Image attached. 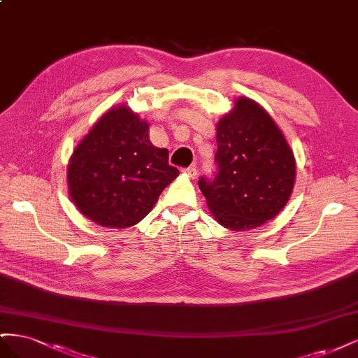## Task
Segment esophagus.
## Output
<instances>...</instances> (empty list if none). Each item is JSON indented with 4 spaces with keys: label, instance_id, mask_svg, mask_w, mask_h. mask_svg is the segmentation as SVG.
<instances>
[{
    "label": "esophagus",
    "instance_id": "obj_1",
    "mask_svg": "<svg viewBox=\"0 0 358 358\" xmlns=\"http://www.w3.org/2000/svg\"><path fill=\"white\" fill-rule=\"evenodd\" d=\"M183 173H185V175H187L188 178L196 179V176H197V169L194 167V166H189V167H187V169H183Z\"/></svg>",
    "mask_w": 358,
    "mask_h": 358
}]
</instances>
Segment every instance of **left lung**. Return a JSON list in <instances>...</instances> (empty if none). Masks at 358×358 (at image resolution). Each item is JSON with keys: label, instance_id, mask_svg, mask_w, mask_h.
<instances>
[{"label": "left lung", "instance_id": "1", "mask_svg": "<svg viewBox=\"0 0 358 358\" xmlns=\"http://www.w3.org/2000/svg\"><path fill=\"white\" fill-rule=\"evenodd\" d=\"M213 178L199 187L215 220L234 231L252 230L287 204L296 179V161L268 113L249 99L216 125Z\"/></svg>", "mask_w": 358, "mask_h": 358}]
</instances>
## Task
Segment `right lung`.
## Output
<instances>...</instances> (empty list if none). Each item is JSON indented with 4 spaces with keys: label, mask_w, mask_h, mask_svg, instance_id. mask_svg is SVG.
I'll return each mask as SVG.
<instances>
[{
    "label": "right lung",
    "mask_w": 358,
    "mask_h": 358,
    "mask_svg": "<svg viewBox=\"0 0 358 358\" xmlns=\"http://www.w3.org/2000/svg\"><path fill=\"white\" fill-rule=\"evenodd\" d=\"M149 127L125 106L103 115L69 164L73 203L101 227L127 229L143 220L179 175L169 150L155 148Z\"/></svg>",
    "instance_id": "add662e5"
}]
</instances>
